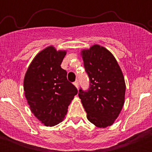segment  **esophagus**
Here are the masks:
<instances>
[{
	"label": "esophagus",
	"mask_w": 152,
	"mask_h": 152,
	"mask_svg": "<svg viewBox=\"0 0 152 152\" xmlns=\"http://www.w3.org/2000/svg\"><path fill=\"white\" fill-rule=\"evenodd\" d=\"M73 85H74L75 86H76V88H79V82H78V80H76V81H75L74 82H73Z\"/></svg>",
	"instance_id": "obj_1"
}]
</instances>
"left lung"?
<instances>
[{
  "instance_id": "obj_1",
  "label": "left lung",
  "mask_w": 152,
  "mask_h": 152,
  "mask_svg": "<svg viewBox=\"0 0 152 152\" xmlns=\"http://www.w3.org/2000/svg\"><path fill=\"white\" fill-rule=\"evenodd\" d=\"M89 87H80L81 99L89 121L96 126H111L124 103L126 85L121 70L113 55L105 48L95 45L82 50Z\"/></svg>"
}]
</instances>
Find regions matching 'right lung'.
<instances>
[{"mask_svg": "<svg viewBox=\"0 0 152 152\" xmlns=\"http://www.w3.org/2000/svg\"><path fill=\"white\" fill-rule=\"evenodd\" d=\"M66 52L49 46L29 65L25 79V96L35 117L47 126L63 121L70 102L78 93L61 67Z\"/></svg>", "mask_w": 152, "mask_h": 152, "instance_id": "1", "label": "right lung"}]
</instances>
